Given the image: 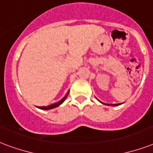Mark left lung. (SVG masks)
Returning a JSON list of instances; mask_svg holds the SVG:
<instances>
[{"mask_svg":"<svg viewBox=\"0 0 153 153\" xmlns=\"http://www.w3.org/2000/svg\"><path fill=\"white\" fill-rule=\"evenodd\" d=\"M102 104H105V105H109V104H106V103H103V102H102ZM118 105H120V103H116V104H111V106H118Z\"/></svg>","mask_w":153,"mask_h":153,"instance_id":"8db88e82","label":"left lung"}]
</instances>
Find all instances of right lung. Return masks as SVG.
Listing matches in <instances>:
<instances>
[{"label":"right lung","instance_id":"obj_1","mask_svg":"<svg viewBox=\"0 0 153 153\" xmlns=\"http://www.w3.org/2000/svg\"><path fill=\"white\" fill-rule=\"evenodd\" d=\"M68 94H69V91L67 92V94L65 95V97H63L61 100H60V101H58V102H55V103H52V104L49 105V106H47V107H45V106H44V107H38V108H39V109H42V110H50V109H53V108H57V107H58L59 105H61L62 103L65 101V100H66V97H67Z\"/></svg>","mask_w":153,"mask_h":153}]
</instances>
